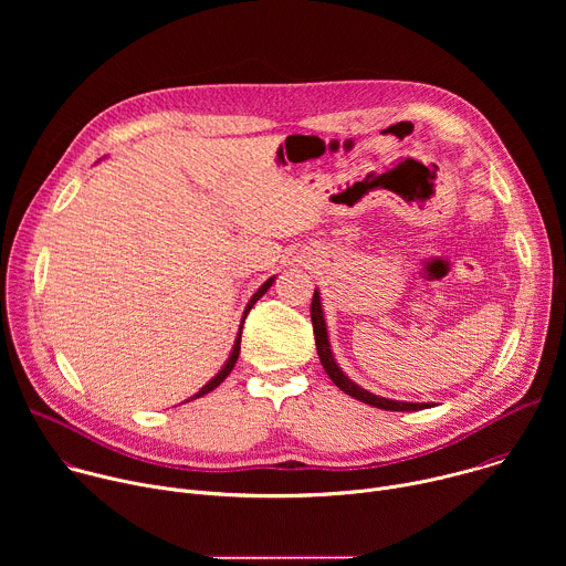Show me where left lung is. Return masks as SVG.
Returning a JSON list of instances; mask_svg holds the SVG:
<instances>
[{
  "label": "left lung",
  "instance_id": "1",
  "mask_svg": "<svg viewBox=\"0 0 566 566\" xmlns=\"http://www.w3.org/2000/svg\"><path fill=\"white\" fill-rule=\"evenodd\" d=\"M311 322H313V334H315V349L319 356L322 367H325L327 376L336 382V387H340L345 394L367 402V406H374L378 410H391V412H417V410H426L428 402H400V400H391V398H382L376 396L367 389H363L360 385H356L349 376L343 374V369L338 367V363L334 360L332 354V345L327 338V325H325V315H322V306H319V293H313L311 300Z\"/></svg>",
  "mask_w": 566,
  "mask_h": 566
}]
</instances>
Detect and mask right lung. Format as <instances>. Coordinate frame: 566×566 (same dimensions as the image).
Segmentation results:
<instances>
[{
  "label": "right lung",
  "mask_w": 566,
  "mask_h": 566,
  "mask_svg": "<svg viewBox=\"0 0 566 566\" xmlns=\"http://www.w3.org/2000/svg\"><path fill=\"white\" fill-rule=\"evenodd\" d=\"M273 280H275V277H269V280H266V282H264V284H262L258 291H255V295H253V297H251V302L247 304V311H244V319H247L249 311L253 308V304H255V302H258V300H260V297H262V295H264V293L271 289ZM244 319H241V322H244ZM241 329H244V327H241ZM239 347H241V332H239V336H237V340H234V347H232V352H230V358L226 360V365L221 367V371H219V374H217V376H214L210 382H206V385H203V387H201V389H199L195 396H190V400H192V398H199V396H203V394H208V391H212L214 387H219V385L226 380V376L232 371V367H234V363H237V358H239Z\"/></svg>",
  "instance_id": "obj_1"
}]
</instances>
